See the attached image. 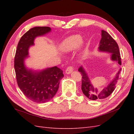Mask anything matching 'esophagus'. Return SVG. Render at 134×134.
Wrapping results in <instances>:
<instances>
[{
  "label": "esophagus",
  "mask_w": 134,
  "mask_h": 134,
  "mask_svg": "<svg viewBox=\"0 0 134 134\" xmlns=\"http://www.w3.org/2000/svg\"><path fill=\"white\" fill-rule=\"evenodd\" d=\"M72 70H73V67L70 66H69L66 70V74H70L71 72L72 71Z\"/></svg>",
  "instance_id": "34e87169"
}]
</instances>
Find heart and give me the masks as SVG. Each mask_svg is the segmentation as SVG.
<instances>
[{"instance_id":"obj_1","label":"heart","mask_w":134,"mask_h":134,"mask_svg":"<svg viewBox=\"0 0 134 134\" xmlns=\"http://www.w3.org/2000/svg\"><path fill=\"white\" fill-rule=\"evenodd\" d=\"M82 42V37L80 35H71L67 37L60 44V50L64 52L73 51L78 47Z\"/></svg>"}]
</instances>
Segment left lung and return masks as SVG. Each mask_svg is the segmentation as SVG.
Listing matches in <instances>:
<instances>
[{
	"label": "left lung",
	"instance_id": "obj_1",
	"mask_svg": "<svg viewBox=\"0 0 134 134\" xmlns=\"http://www.w3.org/2000/svg\"><path fill=\"white\" fill-rule=\"evenodd\" d=\"M102 37L100 40L98 51L100 52H108L111 54V59L113 62H116L119 65H121V56L119 47L115 40L109 34L104 30L101 31ZM121 68L117 72L114 78L108 86L99 90L93 86L87 72L83 66H81L78 71L82 75V91L83 94L91 100H100L108 97L115 90L116 84L119 79V75Z\"/></svg>",
	"mask_w": 134,
	"mask_h": 134
}]
</instances>
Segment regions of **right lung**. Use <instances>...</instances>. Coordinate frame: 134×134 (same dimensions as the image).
<instances>
[{
  "instance_id": "1",
  "label": "right lung",
  "mask_w": 134,
  "mask_h": 134,
  "mask_svg": "<svg viewBox=\"0 0 134 134\" xmlns=\"http://www.w3.org/2000/svg\"><path fill=\"white\" fill-rule=\"evenodd\" d=\"M51 30L48 27L31 28L20 39L14 58V69L19 89L28 99L37 103L47 102L53 98L64 77L63 70L57 66L34 70L28 68L25 64V60L29 57L30 47L35 44V39L49 33Z\"/></svg>"
}]
</instances>
